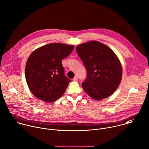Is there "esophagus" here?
Masks as SVG:
<instances>
[{"label":"esophagus","mask_w":149,"mask_h":149,"mask_svg":"<svg viewBox=\"0 0 149 149\" xmlns=\"http://www.w3.org/2000/svg\"><path fill=\"white\" fill-rule=\"evenodd\" d=\"M78 77H77V76H75V77L73 78V80H74V81H78Z\"/></svg>","instance_id":"1"}]
</instances>
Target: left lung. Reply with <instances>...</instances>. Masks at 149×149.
Listing matches in <instances>:
<instances>
[{"label":"left lung","mask_w":149,"mask_h":149,"mask_svg":"<svg viewBox=\"0 0 149 149\" xmlns=\"http://www.w3.org/2000/svg\"><path fill=\"white\" fill-rule=\"evenodd\" d=\"M77 52L87 72L82 86L92 99L100 100L111 95L118 87L122 78V67L114 52L97 41L79 45Z\"/></svg>","instance_id":"1"}]
</instances>
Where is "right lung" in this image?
<instances>
[{
	"mask_svg": "<svg viewBox=\"0 0 149 149\" xmlns=\"http://www.w3.org/2000/svg\"><path fill=\"white\" fill-rule=\"evenodd\" d=\"M74 46L50 43L33 51L25 65V78L29 90L39 99L53 102L65 92L71 81L64 75L61 61Z\"/></svg>",
	"mask_w": 149,
	"mask_h": 149,
	"instance_id": "obj_1",
	"label": "right lung"
}]
</instances>
